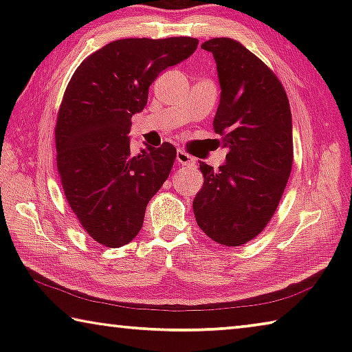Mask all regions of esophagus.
Returning a JSON list of instances; mask_svg holds the SVG:
<instances>
[{
    "instance_id": "1",
    "label": "esophagus",
    "mask_w": 352,
    "mask_h": 352,
    "mask_svg": "<svg viewBox=\"0 0 352 352\" xmlns=\"http://www.w3.org/2000/svg\"><path fill=\"white\" fill-rule=\"evenodd\" d=\"M177 162L182 166H194L195 164L194 158L184 151H177Z\"/></svg>"
}]
</instances>
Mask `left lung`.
Here are the masks:
<instances>
[{
	"instance_id": "left-lung-1",
	"label": "left lung",
	"mask_w": 352,
	"mask_h": 352,
	"mask_svg": "<svg viewBox=\"0 0 352 352\" xmlns=\"http://www.w3.org/2000/svg\"><path fill=\"white\" fill-rule=\"evenodd\" d=\"M201 47L217 63L212 127L228 153L219 170L200 162L205 180L192 208L208 237L239 247L262 233L284 194L294 163L290 105L281 80L241 41L219 37Z\"/></svg>"
}]
</instances>
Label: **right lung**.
Segmentation results:
<instances>
[{
    "mask_svg": "<svg viewBox=\"0 0 352 352\" xmlns=\"http://www.w3.org/2000/svg\"><path fill=\"white\" fill-rule=\"evenodd\" d=\"M192 37L122 38L88 56L68 82L56 122L57 170L82 228L118 248L140 233L146 206L174 166L170 142L130 152L132 115L166 68L197 50Z\"/></svg>",
    "mask_w": 352,
    "mask_h": 352,
    "instance_id": "1",
    "label": "right lung"
}]
</instances>
